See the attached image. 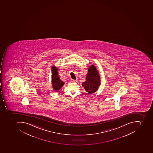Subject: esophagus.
Listing matches in <instances>:
<instances>
[{
  "label": "esophagus",
  "instance_id": "esophagus-1",
  "mask_svg": "<svg viewBox=\"0 0 153 153\" xmlns=\"http://www.w3.org/2000/svg\"><path fill=\"white\" fill-rule=\"evenodd\" d=\"M71 82H76V81H77V80H75V79H71Z\"/></svg>",
  "mask_w": 153,
  "mask_h": 153
}]
</instances>
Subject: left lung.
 I'll list each match as a JSON object with an SVG mask.
<instances>
[{"label":"left lung","instance_id":"1","mask_svg":"<svg viewBox=\"0 0 153 153\" xmlns=\"http://www.w3.org/2000/svg\"><path fill=\"white\" fill-rule=\"evenodd\" d=\"M100 79L98 70L94 65H91L88 68L86 81L82 83V85L88 94H92L98 89L101 84Z\"/></svg>","mask_w":153,"mask_h":153}]
</instances>
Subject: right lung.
<instances>
[{
	"instance_id": "obj_1",
	"label": "right lung",
	"mask_w": 153,
	"mask_h": 153,
	"mask_svg": "<svg viewBox=\"0 0 153 153\" xmlns=\"http://www.w3.org/2000/svg\"><path fill=\"white\" fill-rule=\"evenodd\" d=\"M58 69L55 66H52L51 68V84L52 87L54 91L58 92L62 88L65 82L61 80L59 76Z\"/></svg>"
}]
</instances>
